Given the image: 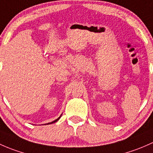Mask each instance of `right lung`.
Returning <instances> with one entry per match:
<instances>
[{
  "instance_id": "right-lung-1",
  "label": "right lung",
  "mask_w": 153,
  "mask_h": 153,
  "mask_svg": "<svg viewBox=\"0 0 153 153\" xmlns=\"http://www.w3.org/2000/svg\"><path fill=\"white\" fill-rule=\"evenodd\" d=\"M60 117H61V116H59V118H58V119H56V120L53 121V122H51V123H48V124H52V123H54V122H57V121H58V120H59V118H60Z\"/></svg>"
}]
</instances>
